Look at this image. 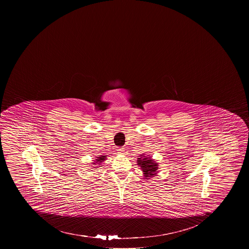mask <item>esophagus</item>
Wrapping results in <instances>:
<instances>
[{"instance_id":"obj_1","label":"esophagus","mask_w":249,"mask_h":249,"mask_svg":"<svg viewBox=\"0 0 249 249\" xmlns=\"http://www.w3.org/2000/svg\"><path fill=\"white\" fill-rule=\"evenodd\" d=\"M124 149H125V147H120L117 148V151H119L120 153H123V152H124Z\"/></svg>"}]
</instances>
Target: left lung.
<instances>
[{
	"mask_svg": "<svg viewBox=\"0 0 249 249\" xmlns=\"http://www.w3.org/2000/svg\"><path fill=\"white\" fill-rule=\"evenodd\" d=\"M137 163L139 166L142 168L143 174L145 177H150L155 176V172L158 169L157 164L154 162L150 158H147L146 156H142L137 160Z\"/></svg>",
	"mask_w": 249,
	"mask_h": 249,
	"instance_id": "8db88e82",
	"label": "left lung"
}]
</instances>
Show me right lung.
Instances as JSON below:
<instances>
[{"label":"right lung","instance_id":"1","mask_svg":"<svg viewBox=\"0 0 249 249\" xmlns=\"http://www.w3.org/2000/svg\"><path fill=\"white\" fill-rule=\"evenodd\" d=\"M105 157H106V155H102L101 157H98V159H96V162L94 163V165H96L97 163H102V161L105 160Z\"/></svg>","mask_w":249,"mask_h":249}]
</instances>
